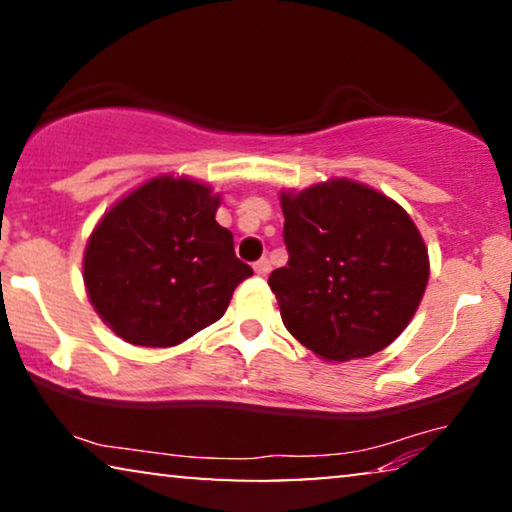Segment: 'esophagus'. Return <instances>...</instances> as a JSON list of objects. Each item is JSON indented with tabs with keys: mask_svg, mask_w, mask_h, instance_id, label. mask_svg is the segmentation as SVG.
I'll return each instance as SVG.
<instances>
[{
	"mask_svg": "<svg viewBox=\"0 0 512 512\" xmlns=\"http://www.w3.org/2000/svg\"><path fill=\"white\" fill-rule=\"evenodd\" d=\"M270 270H272V265H270L268 258H261V261L254 265V272H256L258 277H268Z\"/></svg>",
	"mask_w": 512,
	"mask_h": 512,
	"instance_id": "34e87169",
	"label": "esophagus"
}]
</instances>
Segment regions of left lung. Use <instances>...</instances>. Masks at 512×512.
<instances>
[{"label":"left lung","instance_id":"obj_1","mask_svg":"<svg viewBox=\"0 0 512 512\" xmlns=\"http://www.w3.org/2000/svg\"><path fill=\"white\" fill-rule=\"evenodd\" d=\"M289 263L272 272L282 321L324 361L363 359L410 324L429 254L408 212L352 179L282 193Z\"/></svg>","mask_w":512,"mask_h":512}]
</instances>
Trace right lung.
<instances>
[{"mask_svg": "<svg viewBox=\"0 0 512 512\" xmlns=\"http://www.w3.org/2000/svg\"><path fill=\"white\" fill-rule=\"evenodd\" d=\"M219 202L200 181L163 174L102 216L83 251V282L118 338L174 347L223 317L254 270L216 223Z\"/></svg>", "mask_w": 512, "mask_h": 512, "instance_id": "1", "label": "right lung"}]
</instances>
